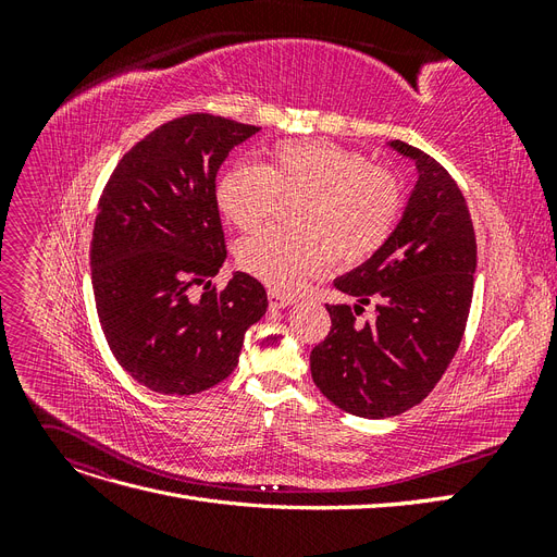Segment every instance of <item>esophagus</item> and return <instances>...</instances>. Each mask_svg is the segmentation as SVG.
Instances as JSON below:
<instances>
[{
	"mask_svg": "<svg viewBox=\"0 0 557 557\" xmlns=\"http://www.w3.org/2000/svg\"><path fill=\"white\" fill-rule=\"evenodd\" d=\"M269 305H272V309H285V307L295 305V297L272 290V293H269Z\"/></svg>",
	"mask_w": 557,
	"mask_h": 557,
	"instance_id": "34e87169",
	"label": "esophagus"
}]
</instances>
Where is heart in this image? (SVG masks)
<instances>
[{
    "label": "heart",
    "instance_id": "1",
    "mask_svg": "<svg viewBox=\"0 0 557 557\" xmlns=\"http://www.w3.org/2000/svg\"><path fill=\"white\" fill-rule=\"evenodd\" d=\"M281 201L299 199L297 232L262 230L237 248V262L274 290H297L334 258L358 264L391 237L401 193L397 181L360 153L327 141H283L260 166L232 164L215 183V205L242 232L260 227Z\"/></svg>",
    "mask_w": 557,
    "mask_h": 557
}]
</instances>
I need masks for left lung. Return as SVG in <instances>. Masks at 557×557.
<instances>
[{"instance_id":"left-lung-1","label":"left lung","mask_w":557,"mask_h":557,"mask_svg":"<svg viewBox=\"0 0 557 557\" xmlns=\"http://www.w3.org/2000/svg\"><path fill=\"white\" fill-rule=\"evenodd\" d=\"M418 181L401 221L372 258L334 281L358 301L327 305L332 327L311 350V376L334 407L362 418L404 413L423 401L458 352L476 274L467 201L444 166L404 141ZM374 304L377 320L355 315Z\"/></svg>"}]
</instances>
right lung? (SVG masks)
<instances>
[{
  "label": "right lung",
  "mask_w": 557,
  "mask_h": 557,
  "mask_svg": "<svg viewBox=\"0 0 557 557\" xmlns=\"http://www.w3.org/2000/svg\"><path fill=\"white\" fill-rule=\"evenodd\" d=\"M256 132L211 113L176 117L127 150L99 199L90 244L99 323L117 364L156 393L195 395L225 381L267 311L262 283L244 272L221 293L209 288L227 258L215 174ZM193 284L206 285L199 300Z\"/></svg>",
  "instance_id": "1"
}]
</instances>
